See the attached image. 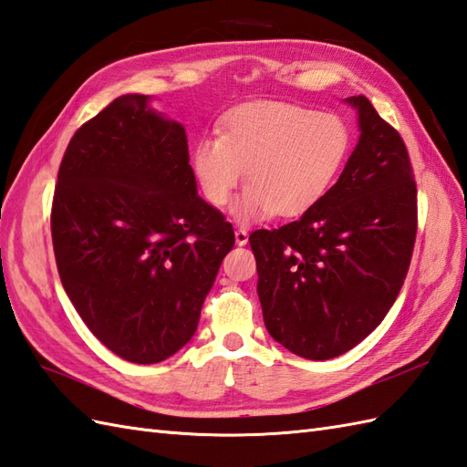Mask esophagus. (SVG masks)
<instances>
[{"mask_svg": "<svg viewBox=\"0 0 467 467\" xmlns=\"http://www.w3.org/2000/svg\"><path fill=\"white\" fill-rule=\"evenodd\" d=\"M234 241H236V244H246L248 243V231L246 229H243V226H238V229L234 231Z\"/></svg>", "mask_w": 467, "mask_h": 467, "instance_id": "34e87169", "label": "esophagus"}]
</instances>
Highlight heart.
Segmentation results:
<instances>
[{
  "instance_id": "heart-1",
  "label": "heart",
  "mask_w": 467,
  "mask_h": 467,
  "mask_svg": "<svg viewBox=\"0 0 467 467\" xmlns=\"http://www.w3.org/2000/svg\"><path fill=\"white\" fill-rule=\"evenodd\" d=\"M348 149V125L338 115L256 101L226 115L219 137L199 139L192 167L204 199L214 207L229 202L246 171L248 189L236 207L238 216H298L327 194Z\"/></svg>"
}]
</instances>
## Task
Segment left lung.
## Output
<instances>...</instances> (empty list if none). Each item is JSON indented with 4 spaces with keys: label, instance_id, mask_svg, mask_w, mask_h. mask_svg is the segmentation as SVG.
I'll return each instance as SVG.
<instances>
[{
    "label": "left lung",
    "instance_id": "obj_1",
    "mask_svg": "<svg viewBox=\"0 0 467 467\" xmlns=\"http://www.w3.org/2000/svg\"><path fill=\"white\" fill-rule=\"evenodd\" d=\"M346 101L358 109L362 133L340 179L300 219L248 236L266 330L308 360L352 350L384 320L418 231L404 139L368 97Z\"/></svg>",
    "mask_w": 467,
    "mask_h": 467
}]
</instances>
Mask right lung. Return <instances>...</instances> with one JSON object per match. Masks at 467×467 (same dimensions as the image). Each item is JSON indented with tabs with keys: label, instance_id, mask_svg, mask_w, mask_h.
Listing matches in <instances>:
<instances>
[{
	"label": "right lung",
	"instance_id": "add662e5",
	"mask_svg": "<svg viewBox=\"0 0 467 467\" xmlns=\"http://www.w3.org/2000/svg\"><path fill=\"white\" fill-rule=\"evenodd\" d=\"M187 133L123 95L71 137L51 204L61 285L99 342L155 364L197 330L233 224L197 194Z\"/></svg>",
	"mask_w": 467,
	"mask_h": 467
}]
</instances>
